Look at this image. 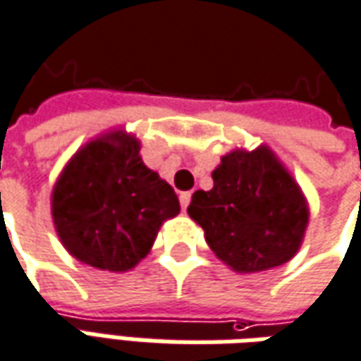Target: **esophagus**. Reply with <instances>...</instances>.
I'll use <instances>...</instances> for the list:
<instances>
[{"label": "esophagus", "instance_id": "1", "mask_svg": "<svg viewBox=\"0 0 361 361\" xmlns=\"http://www.w3.org/2000/svg\"><path fill=\"white\" fill-rule=\"evenodd\" d=\"M189 201H191V193H189V191H183V193H180V205L183 211L188 209Z\"/></svg>", "mask_w": 361, "mask_h": 361}]
</instances>
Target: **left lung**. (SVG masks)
<instances>
[{
    "label": "left lung",
    "instance_id": "left-lung-1",
    "mask_svg": "<svg viewBox=\"0 0 361 361\" xmlns=\"http://www.w3.org/2000/svg\"><path fill=\"white\" fill-rule=\"evenodd\" d=\"M211 191H195L189 216L226 266L254 274L293 258L309 211L303 193L268 148L234 150L213 172Z\"/></svg>",
    "mask_w": 361,
    "mask_h": 361
}]
</instances>
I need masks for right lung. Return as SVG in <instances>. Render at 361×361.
I'll return each instance as SVG.
<instances>
[{
  "instance_id": "right-lung-1",
  "label": "right lung",
  "mask_w": 361,
  "mask_h": 361,
  "mask_svg": "<svg viewBox=\"0 0 361 361\" xmlns=\"http://www.w3.org/2000/svg\"><path fill=\"white\" fill-rule=\"evenodd\" d=\"M135 138L111 135L82 148L52 193V216L68 252L93 268L125 271L180 213L170 183L148 170Z\"/></svg>"
}]
</instances>
